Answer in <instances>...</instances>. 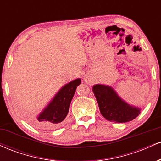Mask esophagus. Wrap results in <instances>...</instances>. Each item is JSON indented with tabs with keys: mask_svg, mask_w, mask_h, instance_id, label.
Listing matches in <instances>:
<instances>
[{
	"mask_svg": "<svg viewBox=\"0 0 161 161\" xmlns=\"http://www.w3.org/2000/svg\"><path fill=\"white\" fill-rule=\"evenodd\" d=\"M84 81H86V82H88V77L85 76V77H84Z\"/></svg>",
	"mask_w": 161,
	"mask_h": 161,
	"instance_id": "1",
	"label": "esophagus"
}]
</instances>
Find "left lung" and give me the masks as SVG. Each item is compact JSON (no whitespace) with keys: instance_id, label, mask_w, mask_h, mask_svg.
Returning <instances> with one entry per match:
<instances>
[{"instance_id":"left-lung-1","label":"left lung","mask_w":161,"mask_h":161,"mask_svg":"<svg viewBox=\"0 0 161 161\" xmlns=\"http://www.w3.org/2000/svg\"><path fill=\"white\" fill-rule=\"evenodd\" d=\"M92 91L101 115L109 121L126 123L134 119L141 113V108L128 104L111 86L96 84Z\"/></svg>"}]
</instances>
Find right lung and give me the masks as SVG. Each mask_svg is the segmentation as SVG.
<instances>
[{
  "mask_svg": "<svg viewBox=\"0 0 161 161\" xmlns=\"http://www.w3.org/2000/svg\"><path fill=\"white\" fill-rule=\"evenodd\" d=\"M80 83L81 79L78 78L64 85L36 119H32V124L37 128L45 130L60 126L69 112L70 103Z\"/></svg>",
  "mask_w": 161,
  "mask_h": 161,
  "instance_id": "1",
  "label": "right lung"
}]
</instances>
